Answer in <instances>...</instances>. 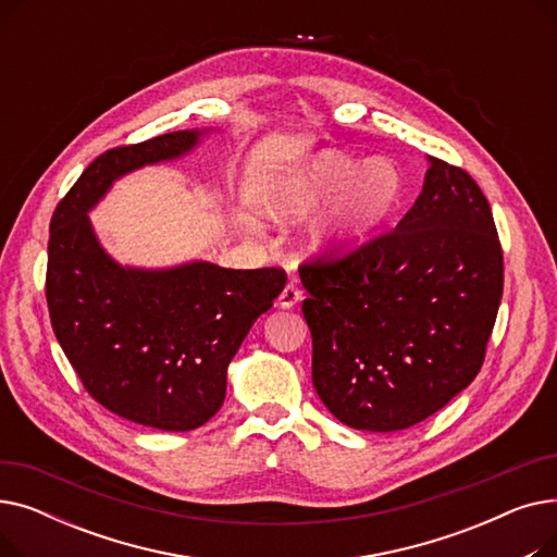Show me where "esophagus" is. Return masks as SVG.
<instances>
[{
  "label": "esophagus",
  "mask_w": 557,
  "mask_h": 557,
  "mask_svg": "<svg viewBox=\"0 0 557 557\" xmlns=\"http://www.w3.org/2000/svg\"><path fill=\"white\" fill-rule=\"evenodd\" d=\"M300 300H302V290L296 284H286L277 298V305L282 309H290V307H296Z\"/></svg>",
  "instance_id": "34e87169"
}]
</instances>
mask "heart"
Here are the masks:
<instances>
[{
    "label": "heart",
    "mask_w": 557,
    "mask_h": 557,
    "mask_svg": "<svg viewBox=\"0 0 557 557\" xmlns=\"http://www.w3.org/2000/svg\"><path fill=\"white\" fill-rule=\"evenodd\" d=\"M334 195L330 208L309 227L315 250L334 252L368 237L382 225L401 196V175L386 160L357 162L325 151L305 164L263 200L273 219L300 216Z\"/></svg>",
    "instance_id": "obj_1"
}]
</instances>
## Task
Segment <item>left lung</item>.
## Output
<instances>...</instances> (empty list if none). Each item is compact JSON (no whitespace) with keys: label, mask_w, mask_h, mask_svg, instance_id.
<instances>
[{"label":"left lung","mask_w":557,"mask_h":557,"mask_svg":"<svg viewBox=\"0 0 557 557\" xmlns=\"http://www.w3.org/2000/svg\"><path fill=\"white\" fill-rule=\"evenodd\" d=\"M311 379L343 424L408 429L479 374L504 294L490 202L460 166L429 158L395 230L300 267Z\"/></svg>","instance_id":"8db88e82"}]
</instances>
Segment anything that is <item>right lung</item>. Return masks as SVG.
<instances>
[{"instance_id": "obj_1", "label": "right lung", "mask_w": 557, "mask_h": 557, "mask_svg": "<svg viewBox=\"0 0 557 557\" xmlns=\"http://www.w3.org/2000/svg\"><path fill=\"white\" fill-rule=\"evenodd\" d=\"M202 133L106 151L58 202L49 225L47 305L65 357L108 411L160 431H191L219 411L232 357L286 284L282 269L210 261L133 269L101 248L87 212L112 183L189 153Z\"/></svg>"}]
</instances>
